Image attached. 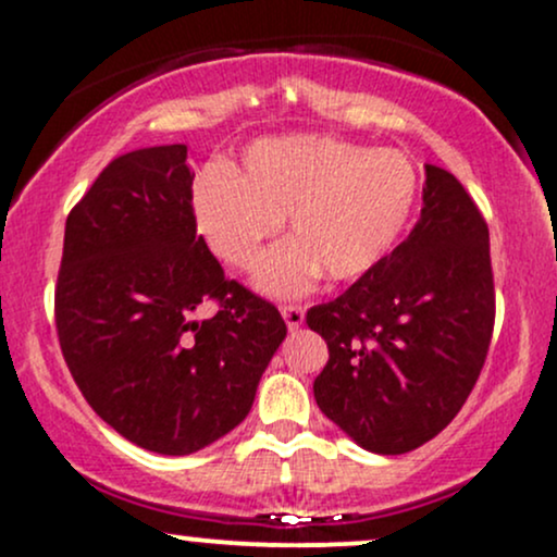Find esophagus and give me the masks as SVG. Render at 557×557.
I'll list each match as a JSON object with an SVG mask.
<instances>
[{"instance_id":"obj_1","label":"esophagus","mask_w":557,"mask_h":557,"mask_svg":"<svg viewBox=\"0 0 557 557\" xmlns=\"http://www.w3.org/2000/svg\"><path fill=\"white\" fill-rule=\"evenodd\" d=\"M280 314H283L287 330H298L300 324H304V309H300V306L283 304L280 306Z\"/></svg>"}]
</instances>
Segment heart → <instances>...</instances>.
Listing matches in <instances>:
<instances>
[{
  "mask_svg": "<svg viewBox=\"0 0 557 557\" xmlns=\"http://www.w3.org/2000/svg\"><path fill=\"white\" fill-rule=\"evenodd\" d=\"M194 203L209 248L233 270H251L287 216L293 240L259 261L257 285L296 296L322 272L348 283L387 259L417 203V170L400 151L343 138H264L238 175L203 172Z\"/></svg>",
  "mask_w": 557,
  "mask_h": 557,
  "instance_id": "obj_1",
  "label": "heart"
}]
</instances>
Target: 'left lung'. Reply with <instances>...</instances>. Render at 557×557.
I'll list each match as a JSON object with an SVG mask.
<instances>
[{
	"label": "left lung",
	"instance_id": "left-lung-1",
	"mask_svg": "<svg viewBox=\"0 0 557 557\" xmlns=\"http://www.w3.org/2000/svg\"><path fill=\"white\" fill-rule=\"evenodd\" d=\"M327 343L317 406L361 447L400 456L456 419L495 327L490 230L447 170L426 164L408 238L343 296L311 306Z\"/></svg>",
	"mask_w": 557,
	"mask_h": 557
}]
</instances>
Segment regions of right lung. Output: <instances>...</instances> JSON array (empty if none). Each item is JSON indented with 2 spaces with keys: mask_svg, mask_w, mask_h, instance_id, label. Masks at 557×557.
<instances>
[{
  "mask_svg": "<svg viewBox=\"0 0 557 557\" xmlns=\"http://www.w3.org/2000/svg\"><path fill=\"white\" fill-rule=\"evenodd\" d=\"M185 157L172 144L112 159L70 209L54 285L57 337L83 398L162 456L235 430L287 332L198 235ZM207 302L215 314L198 320Z\"/></svg>",
  "mask_w": 557,
  "mask_h": 557,
  "instance_id": "obj_1",
  "label": "right lung"
}]
</instances>
